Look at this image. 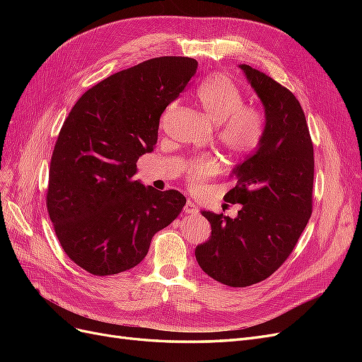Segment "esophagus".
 <instances>
[{
  "label": "esophagus",
  "instance_id": "1",
  "mask_svg": "<svg viewBox=\"0 0 362 362\" xmlns=\"http://www.w3.org/2000/svg\"><path fill=\"white\" fill-rule=\"evenodd\" d=\"M184 211L185 214H196L198 213V205H196L193 201H187L184 205Z\"/></svg>",
  "mask_w": 362,
  "mask_h": 362
}]
</instances>
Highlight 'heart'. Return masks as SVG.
<instances>
[{
	"label": "heart",
	"instance_id": "obj_1",
	"mask_svg": "<svg viewBox=\"0 0 362 362\" xmlns=\"http://www.w3.org/2000/svg\"><path fill=\"white\" fill-rule=\"evenodd\" d=\"M205 116L217 127V140L231 154L255 149L264 133V115L257 107L243 105V93L223 75L205 80L196 90ZM217 172L214 157H199L187 164L189 178L198 184Z\"/></svg>",
	"mask_w": 362,
	"mask_h": 362
}]
</instances>
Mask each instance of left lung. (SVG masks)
I'll return each mask as SVG.
<instances>
[{
	"mask_svg": "<svg viewBox=\"0 0 362 362\" xmlns=\"http://www.w3.org/2000/svg\"><path fill=\"white\" fill-rule=\"evenodd\" d=\"M264 107V133L254 154L235 164V187L223 199L242 208L233 218L201 211L211 235L196 246L198 264L229 287H247L276 272L310 221L314 149L296 96L270 76L240 64Z\"/></svg>",
	"mask_w": 362,
	"mask_h": 362,
	"instance_id": "1",
	"label": "left lung"
}]
</instances>
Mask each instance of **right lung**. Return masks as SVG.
<instances>
[{
  "label": "right lung",
  "instance_id": "obj_1",
  "mask_svg": "<svg viewBox=\"0 0 362 362\" xmlns=\"http://www.w3.org/2000/svg\"><path fill=\"white\" fill-rule=\"evenodd\" d=\"M198 69L189 57H157L113 74L87 90L54 146L47 205L62 247L86 272L136 267L151 240L181 213L185 198L134 180L154 151L158 122Z\"/></svg>",
  "mask_w": 362,
  "mask_h": 362
}]
</instances>
